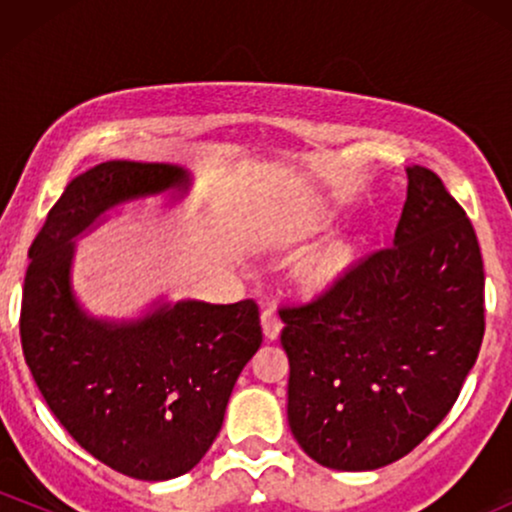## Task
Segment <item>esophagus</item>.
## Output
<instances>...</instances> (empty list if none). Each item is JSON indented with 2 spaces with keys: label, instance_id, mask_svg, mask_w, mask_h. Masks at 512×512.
Instances as JSON below:
<instances>
[{
  "label": "esophagus",
  "instance_id": "34e87169",
  "mask_svg": "<svg viewBox=\"0 0 512 512\" xmlns=\"http://www.w3.org/2000/svg\"><path fill=\"white\" fill-rule=\"evenodd\" d=\"M281 327H284V322H281V317H279V313H276V308H274V305H267V308L262 310L264 337L276 339L281 334Z\"/></svg>",
  "mask_w": 512,
  "mask_h": 512
}]
</instances>
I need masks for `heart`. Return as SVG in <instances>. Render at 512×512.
Returning a JSON list of instances; mask_svg holds the SVG:
<instances>
[{
	"mask_svg": "<svg viewBox=\"0 0 512 512\" xmlns=\"http://www.w3.org/2000/svg\"><path fill=\"white\" fill-rule=\"evenodd\" d=\"M325 226H327L325 221H317L308 228V231L313 233L322 231ZM354 262H356L354 248H351L349 243H344V240H334V243L325 245L322 250H317L315 255L305 262L303 279L305 284L315 291L332 289L334 284H339V281L349 274V269L354 267Z\"/></svg>",
	"mask_w": 512,
	"mask_h": 512,
	"instance_id": "heart-1",
	"label": "heart"
}]
</instances>
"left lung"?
Masks as SVG:
<instances>
[{
    "instance_id": "8db88e82",
    "label": "left lung",
    "mask_w": 512,
    "mask_h": 512,
    "mask_svg": "<svg viewBox=\"0 0 512 512\" xmlns=\"http://www.w3.org/2000/svg\"><path fill=\"white\" fill-rule=\"evenodd\" d=\"M395 245L279 310L289 426L317 464L368 472L424 440L460 395L484 339V262L433 170L407 168Z\"/></svg>"
}]
</instances>
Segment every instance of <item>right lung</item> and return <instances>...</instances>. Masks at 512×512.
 <instances>
[{"label": "right lung", "instance_id": "1", "mask_svg": "<svg viewBox=\"0 0 512 512\" xmlns=\"http://www.w3.org/2000/svg\"><path fill=\"white\" fill-rule=\"evenodd\" d=\"M190 190L173 163L108 161L76 175L28 257L21 346L35 385L96 460L142 481L190 472L219 436L240 370L262 344L260 308L163 303L139 320H101L74 298V238L129 199Z\"/></svg>", "mask_w": 512, "mask_h": 512}]
</instances>
